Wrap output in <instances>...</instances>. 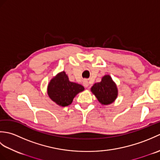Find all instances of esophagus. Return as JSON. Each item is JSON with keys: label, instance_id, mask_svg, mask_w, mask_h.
<instances>
[{"label": "esophagus", "instance_id": "obj_1", "mask_svg": "<svg viewBox=\"0 0 160 160\" xmlns=\"http://www.w3.org/2000/svg\"><path fill=\"white\" fill-rule=\"evenodd\" d=\"M83 84H84V86L85 87H87L88 86H89V83H88V81H87V80H84V81Z\"/></svg>", "mask_w": 160, "mask_h": 160}]
</instances>
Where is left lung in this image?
Here are the masks:
<instances>
[{
	"mask_svg": "<svg viewBox=\"0 0 160 160\" xmlns=\"http://www.w3.org/2000/svg\"><path fill=\"white\" fill-rule=\"evenodd\" d=\"M91 91L102 104L107 105L113 102L118 96V89L110 76H104L100 82L91 87Z\"/></svg>",
	"mask_w": 160,
	"mask_h": 160,
	"instance_id": "1",
	"label": "left lung"
}]
</instances>
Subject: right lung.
I'll return each mask as SVG.
<instances>
[{"label": "right lung", "mask_w": 160, "mask_h": 160, "mask_svg": "<svg viewBox=\"0 0 160 160\" xmlns=\"http://www.w3.org/2000/svg\"><path fill=\"white\" fill-rule=\"evenodd\" d=\"M84 89L81 84L70 82L65 72L62 71L50 81L48 95L56 104L67 107L72 103L74 97Z\"/></svg>", "instance_id": "right-lung-1"}]
</instances>
